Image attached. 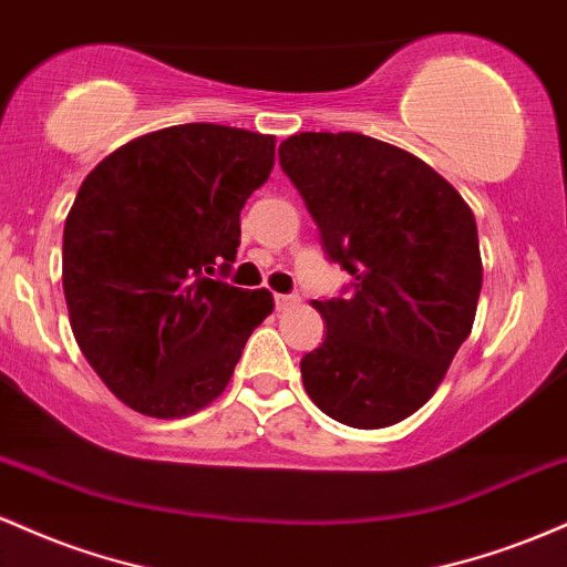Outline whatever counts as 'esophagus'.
<instances>
[{
	"mask_svg": "<svg viewBox=\"0 0 567 567\" xmlns=\"http://www.w3.org/2000/svg\"><path fill=\"white\" fill-rule=\"evenodd\" d=\"M297 302L295 295H276V310H286Z\"/></svg>",
	"mask_w": 567,
	"mask_h": 567,
	"instance_id": "34e87169",
	"label": "esophagus"
}]
</instances>
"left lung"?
<instances>
[{"label":"left lung","mask_w":567,"mask_h":567,"mask_svg":"<svg viewBox=\"0 0 567 567\" xmlns=\"http://www.w3.org/2000/svg\"><path fill=\"white\" fill-rule=\"evenodd\" d=\"M281 168L300 189L348 300H313L327 340L300 361L321 412L385 429L417 412L472 334L482 289L468 203L412 152L361 133H297Z\"/></svg>","instance_id":"8db88e82"}]
</instances>
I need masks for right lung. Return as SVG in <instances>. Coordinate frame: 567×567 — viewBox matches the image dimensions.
Wrapping results in <instances>:
<instances>
[{
    "label": "right lung",
    "mask_w": 567,
    "mask_h": 567,
    "mask_svg": "<svg viewBox=\"0 0 567 567\" xmlns=\"http://www.w3.org/2000/svg\"><path fill=\"white\" fill-rule=\"evenodd\" d=\"M276 136L187 123L144 133L82 182L63 225V297L82 355L146 417H187L225 391L272 313L267 289L214 281Z\"/></svg>",
    "instance_id": "1"
}]
</instances>
